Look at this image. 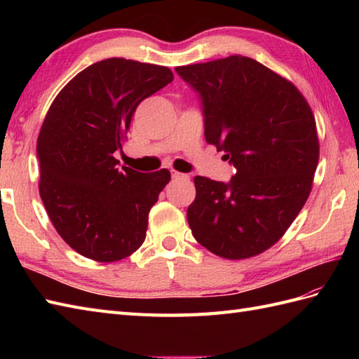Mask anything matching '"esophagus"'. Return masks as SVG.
Instances as JSON below:
<instances>
[{
  "label": "esophagus",
  "instance_id": "34e87169",
  "mask_svg": "<svg viewBox=\"0 0 359 359\" xmlns=\"http://www.w3.org/2000/svg\"><path fill=\"white\" fill-rule=\"evenodd\" d=\"M172 179H189L187 174H182V172H179V171H172Z\"/></svg>",
  "mask_w": 359,
  "mask_h": 359
}]
</instances>
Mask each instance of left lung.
<instances>
[{
  "mask_svg": "<svg viewBox=\"0 0 359 359\" xmlns=\"http://www.w3.org/2000/svg\"><path fill=\"white\" fill-rule=\"evenodd\" d=\"M175 71L202 97L205 139L236 168L230 184L196 175L193 236L238 261L264 253L306 205L319 160L315 116L292 81L231 55Z\"/></svg>",
  "mask_w": 359,
  "mask_h": 359,
  "instance_id": "left-lung-1",
  "label": "left lung"
}]
</instances>
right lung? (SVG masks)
<instances>
[{
  "instance_id": "add662e5",
  "label": "right lung",
  "mask_w": 359,
  "mask_h": 359,
  "mask_svg": "<svg viewBox=\"0 0 359 359\" xmlns=\"http://www.w3.org/2000/svg\"><path fill=\"white\" fill-rule=\"evenodd\" d=\"M165 66L106 58L60 90L36 139L38 191L57 233L97 262L131 256L147 238L148 215L171 172L118 168L137 106L171 83Z\"/></svg>"
}]
</instances>
